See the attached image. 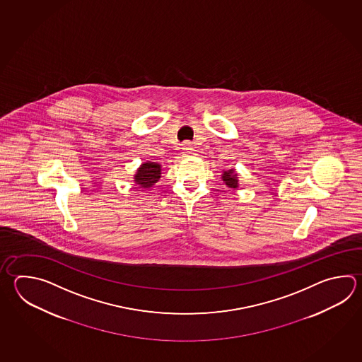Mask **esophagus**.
<instances>
[{
    "instance_id": "esophagus-1",
    "label": "esophagus",
    "mask_w": 362,
    "mask_h": 362,
    "mask_svg": "<svg viewBox=\"0 0 362 362\" xmlns=\"http://www.w3.org/2000/svg\"><path fill=\"white\" fill-rule=\"evenodd\" d=\"M182 153L185 156L193 155V153H194V148H193L192 144H191L189 141H185V144H183Z\"/></svg>"
}]
</instances>
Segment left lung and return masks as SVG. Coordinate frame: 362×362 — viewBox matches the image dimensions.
<instances>
[{
    "label": "left lung",
    "instance_id": "left-lung-1",
    "mask_svg": "<svg viewBox=\"0 0 362 362\" xmlns=\"http://www.w3.org/2000/svg\"><path fill=\"white\" fill-rule=\"evenodd\" d=\"M223 180L224 183L228 185L229 188H237L238 187V180H237V174L233 173V170L229 171H223Z\"/></svg>",
    "mask_w": 362,
    "mask_h": 362
}]
</instances>
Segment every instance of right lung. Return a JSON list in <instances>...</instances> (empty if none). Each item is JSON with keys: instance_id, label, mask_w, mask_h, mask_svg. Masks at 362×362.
Here are the masks:
<instances>
[{"instance_id": "right-lung-1", "label": "right lung", "mask_w": 362, "mask_h": 362, "mask_svg": "<svg viewBox=\"0 0 362 362\" xmlns=\"http://www.w3.org/2000/svg\"><path fill=\"white\" fill-rule=\"evenodd\" d=\"M160 177H161V165L157 163H141L134 179H135V183L141 185V188H149L157 183Z\"/></svg>"}]
</instances>
